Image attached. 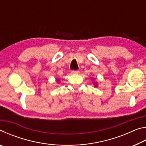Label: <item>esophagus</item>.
Instances as JSON below:
<instances>
[{"label": "esophagus", "instance_id": "1", "mask_svg": "<svg viewBox=\"0 0 146 146\" xmlns=\"http://www.w3.org/2000/svg\"><path fill=\"white\" fill-rule=\"evenodd\" d=\"M79 73L78 70H73L71 71V73L72 74H78Z\"/></svg>", "mask_w": 146, "mask_h": 146}]
</instances>
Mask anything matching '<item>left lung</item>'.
Segmentation results:
<instances>
[{
    "label": "left lung",
    "instance_id": "8db88e82",
    "mask_svg": "<svg viewBox=\"0 0 146 146\" xmlns=\"http://www.w3.org/2000/svg\"><path fill=\"white\" fill-rule=\"evenodd\" d=\"M94 84H95V86H97V83H94Z\"/></svg>",
    "mask_w": 146,
    "mask_h": 146
}]
</instances>
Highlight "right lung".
Segmentation results:
<instances>
[{
  "mask_svg": "<svg viewBox=\"0 0 146 146\" xmlns=\"http://www.w3.org/2000/svg\"><path fill=\"white\" fill-rule=\"evenodd\" d=\"M57 81H58V79H57Z\"/></svg>",
  "mask_w": 146,
  "mask_h": 146,
  "instance_id": "obj_1",
  "label": "right lung"
}]
</instances>
